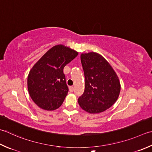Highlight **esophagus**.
<instances>
[{
    "label": "esophagus",
    "instance_id": "1",
    "mask_svg": "<svg viewBox=\"0 0 152 152\" xmlns=\"http://www.w3.org/2000/svg\"><path fill=\"white\" fill-rule=\"evenodd\" d=\"M69 90L71 92H72L74 91V87H73V86H70V87H69Z\"/></svg>",
    "mask_w": 152,
    "mask_h": 152
}]
</instances>
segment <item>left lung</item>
<instances>
[{"instance_id":"1","label":"left lung","mask_w":152,"mask_h":152,"mask_svg":"<svg viewBox=\"0 0 152 152\" xmlns=\"http://www.w3.org/2000/svg\"><path fill=\"white\" fill-rule=\"evenodd\" d=\"M80 58L85 76V90L78 98L79 105L90 113L105 111L119 96L118 77L105 58L97 53H82Z\"/></svg>"}]
</instances>
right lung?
<instances>
[{"mask_svg": "<svg viewBox=\"0 0 152 152\" xmlns=\"http://www.w3.org/2000/svg\"><path fill=\"white\" fill-rule=\"evenodd\" d=\"M78 55L69 47L57 45L32 67L28 76V89L38 107L53 111L61 106L68 91L63 69Z\"/></svg>", "mask_w": 152, "mask_h": 152, "instance_id": "right-lung-1", "label": "right lung"}]
</instances>
